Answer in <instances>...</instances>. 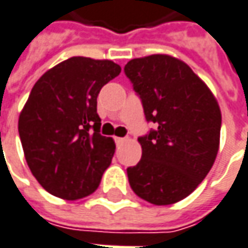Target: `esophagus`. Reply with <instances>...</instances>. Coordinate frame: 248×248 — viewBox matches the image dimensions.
Here are the masks:
<instances>
[{
  "instance_id": "obj_1",
  "label": "esophagus",
  "mask_w": 248,
  "mask_h": 248,
  "mask_svg": "<svg viewBox=\"0 0 248 248\" xmlns=\"http://www.w3.org/2000/svg\"><path fill=\"white\" fill-rule=\"evenodd\" d=\"M124 141V139H122V137H115L116 144H122Z\"/></svg>"
}]
</instances>
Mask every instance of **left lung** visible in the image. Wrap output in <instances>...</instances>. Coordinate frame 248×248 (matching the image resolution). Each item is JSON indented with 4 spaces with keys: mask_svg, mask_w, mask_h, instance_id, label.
I'll return each mask as SVG.
<instances>
[{
    "mask_svg": "<svg viewBox=\"0 0 248 248\" xmlns=\"http://www.w3.org/2000/svg\"><path fill=\"white\" fill-rule=\"evenodd\" d=\"M124 73L158 129L139 139L140 162L127 169L133 192L156 206L185 199L214 165L221 109L210 88L170 55L132 59Z\"/></svg>",
    "mask_w": 248,
    "mask_h": 248,
    "instance_id": "1",
    "label": "left lung"
}]
</instances>
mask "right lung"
Instances as JSON below:
<instances>
[{"label":"right lung","instance_id":"1","mask_svg":"<svg viewBox=\"0 0 248 248\" xmlns=\"http://www.w3.org/2000/svg\"><path fill=\"white\" fill-rule=\"evenodd\" d=\"M119 73L112 60L77 56L47 70L31 89L19 136L31 173L53 196H89L111 165L115 141L98 133L97 96Z\"/></svg>","mask_w":248,"mask_h":248}]
</instances>
